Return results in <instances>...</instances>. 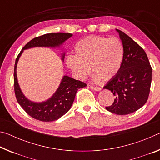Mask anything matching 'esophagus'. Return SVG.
Returning <instances> with one entry per match:
<instances>
[{
	"instance_id": "obj_1",
	"label": "esophagus",
	"mask_w": 160,
	"mask_h": 160,
	"mask_svg": "<svg viewBox=\"0 0 160 160\" xmlns=\"http://www.w3.org/2000/svg\"><path fill=\"white\" fill-rule=\"evenodd\" d=\"M90 88L92 89V90H95V91L101 90V88H100L99 87H95V86H93V85H90Z\"/></svg>"
}]
</instances>
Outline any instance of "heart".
I'll use <instances>...</instances> for the list:
<instances>
[{"instance_id": "1", "label": "heart", "mask_w": 160, "mask_h": 160, "mask_svg": "<svg viewBox=\"0 0 160 160\" xmlns=\"http://www.w3.org/2000/svg\"><path fill=\"white\" fill-rule=\"evenodd\" d=\"M75 55L66 58L68 67L78 78L89 73L94 79L107 81L117 74L123 58V48L117 38L89 36L78 41L74 47Z\"/></svg>"}]
</instances>
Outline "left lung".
Instances as JSON below:
<instances>
[{"label": "left lung", "instance_id": "left-lung-1", "mask_svg": "<svg viewBox=\"0 0 160 160\" xmlns=\"http://www.w3.org/2000/svg\"><path fill=\"white\" fill-rule=\"evenodd\" d=\"M123 47L122 63L114 77L104 87L115 96L109 112L118 115L133 113L148 99L152 81V67L143 48L122 31L116 29Z\"/></svg>", "mask_w": 160, "mask_h": 160}]
</instances>
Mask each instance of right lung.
Wrapping results in <instances>:
<instances>
[{"instance_id": "add662e5", "label": "right lung", "mask_w": 160, "mask_h": 160, "mask_svg": "<svg viewBox=\"0 0 160 160\" xmlns=\"http://www.w3.org/2000/svg\"><path fill=\"white\" fill-rule=\"evenodd\" d=\"M72 37L70 33H49L37 37L29 41L18 54L15 60L14 68V90L17 101L25 112L37 120L49 122L61 118L68 112L75 99L78 89L87 85L84 82L73 78L64 76L57 91L47 102L34 103L29 101L23 95L18 83L16 67L18 59L24 49L34 47H51L59 46ZM64 55L62 59L63 60Z\"/></svg>"}]
</instances>
